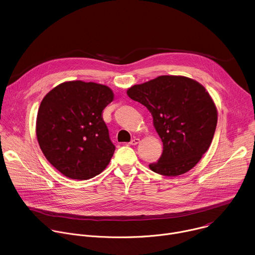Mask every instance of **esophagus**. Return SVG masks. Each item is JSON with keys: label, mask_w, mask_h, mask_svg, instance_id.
Segmentation results:
<instances>
[{"label": "esophagus", "mask_w": 255, "mask_h": 255, "mask_svg": "<svg viewBox=\"0 0 255 255\" xmlns=\"http://www.w3.org/2000/svg\"><path fill=\"white\" fill-rule=\"evenodd\" d=\"M139 141H140L139 138H134V139H132V140L129 142V144H130V145H137V144L139 143Z\"/></svg>", "instance_id": "1"}]
</instances>
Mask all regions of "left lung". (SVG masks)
Here are the masks:
<instances>
[{
    "instance_id": "obj_1",
    "label": "left lung",
    "mask_w": 255,
    "mask_h": 255,
    "mask_svg": "<svg viewBox=\"0 0 255 255\" xmlns=\"http://www.w3.org/2000/svg\"><path fill=\"white\" fill-rule=\"evenodd\" d=\"M127 95L148 109L163 143L149 168L165 176L192 169L209 149L217 126V108L206 89L181 76H160L128 89Z\"/></svg>"
}]
</instances>
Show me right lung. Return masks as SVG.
I'll return each mask as SVG.
<instances>
[{
    "label": "right lung",
    "instance_id": "right-lung-1",
    "mask_svg": "<svg viewBox=\"0 0 255 255\" xmlns=\"http://www.w3.org/2000/svg\"><path fill=\"white\" fill-rule=\"evenodd\" d=\"M113 99L109 87L82 81L62 83L43 98L36 135L46 159L66 177L92 178L110 162L115 145L102 112Z\"/></svg>",
    "mask_w": 255,
    "mask_h": 255
}]
</instances>
